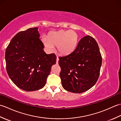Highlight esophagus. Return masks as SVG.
Here are the masks:
<instances>
[{"instance_id":"34e87169","label":"esophagus","mask_w":121,"mask_h":121,"mask_svg":"<svg viewBox=\"0 0 121 121\" xmlns=\"http://www.w3.org/2000/svg\"><path fill=\"white\" fill-rule=\"evenodd\" d=\"M58 62H59V58H58V57H57V58H56V63H58Z\"/></svg>"}]
</instances>
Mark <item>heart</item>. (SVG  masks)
I'll list each match as a JSON object with an SVG mask.
<instances>
[{
  "mask_svg": "<svg viewBox=\"0 0 121 121\" xmlns=\"http://www.w3.org/2000/svg\"><path fill=\"white\" fill-rule=\"evenodd\" d=\"M47 39L43 38V42L45 47L51 50L53 47H57L59 53L66 56L72 53L77 47L78 35L73 30H59L48 33Z\"/></svg>",
  "mask_w": 121,
  "mask_h": 121,
  "instance_id": "heart-1",
  "label": "heart"
}]
</instances>
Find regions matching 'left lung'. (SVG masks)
<instances>
[{"mask_svg":"<svg viewBox=\"0 0 121 121\" xmlns=\"http://www.w3.org/2000/svg\"><path fill=\"white\" fill-rule=\"evenodd\" d=\"M59 58L60 76L66 91L82 93L96 83L100 75L102 56L93 37L89 35L84 37L72 53Z\"/></svg>","mask_w":121,"mask_h":121,"instance_id":"obj_1","label":"left lung"}]
</instances>
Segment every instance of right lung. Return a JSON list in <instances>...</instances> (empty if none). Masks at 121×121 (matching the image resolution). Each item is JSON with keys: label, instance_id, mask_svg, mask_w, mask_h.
<instances>
[{"label": "right lung", "instance_id": "1", "mask_svg": "<svg viewBox=\"0 0 121 121\" xmlns=\"http://www.w3.org/2000/svg\"><path fill=\"white\" fill-rule=\"evenodd\" d=\"M37 27L20 32L10 41L5 53L6 70L19 88L27 91L43 88L56 63L54 53L46 54Z\"/></svg>", "mask_w": 121, "mask_h": 121}]
</instances>
